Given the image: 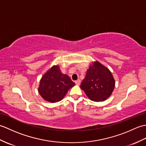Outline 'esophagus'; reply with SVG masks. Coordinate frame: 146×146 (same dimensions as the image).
<instances>
[{
	"mask_svg": "<svg viewBox=\"0 0 146 146\" xmlns=\"http://www.w3.org/2000/svg\"><path fill=\"white\" fill-rule=\"evenodd\" d=\"M80 82H81V81H80V79L76 80V81H75L76 85H80Z\"/></svg>",
	"mask_w": 146,
	"mask_h": 146,
	"instance_id": "1",
	"label": "esophagus"
}]
</instances>
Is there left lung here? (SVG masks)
<instances>
[{
  "mask_svg": "<svg viewBox=\"0 0 146 146\" xmlns=\"http://www.w3.org/2000/svg\"><path fill=\"white\" fill-rule=\"evenodd\" d=\"M115 84L110 70L98 61H95L90 66L80 87L91 100L100 102L111 95Z\"/></svg>",
  "mask_w": 146,
  "mask_h": 146,
  "instance_id": "8db88e82",
  "label": "left lung"
}]
</instances>
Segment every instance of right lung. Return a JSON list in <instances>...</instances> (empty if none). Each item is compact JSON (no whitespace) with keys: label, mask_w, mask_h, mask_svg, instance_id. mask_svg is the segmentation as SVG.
<instances>
[{"label":"right lung","mask_w":146,"mask_h":146,"mask_svg":"<svg viewBox=\"0 0 146 146\" xmlns=\"http://www.w3.org/2000/svg\"><path fill=\"white\" fill-rule=\"evenodd\" d=\"M75 85L69 76L61 72L57 65L52 66L42 76L38 92L44 100L55 103L61 100Z\"/></svg>","instance_id":"right-lung-1"}]
</instances>
